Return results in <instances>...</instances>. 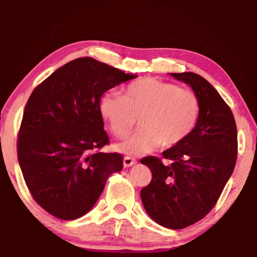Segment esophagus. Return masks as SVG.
<instances>
[{
	"label": "esophagus",
	"instance_id": "esophagus-1",
	"mask_svg": "<svg viewBox=\"0 0 257 257\" xmlns=\"http://www.w3.org/2000/svg\"><path fill=\"white\" fill-rule=\"evenodd\" d=\"M137 163V161L133 159V158H129V156H125V158L123 159V165L124 168H129V167H133V165H135Z\"/></svg>",
	"mask_w": 257,
	"mask_h": 257
}]
</instances>
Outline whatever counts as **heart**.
<instances>
[{"label": "heart", "instance_id": "1", "mask_svg": "<svg viewBox=\"0 0 257 257\" xmlns=\"http://www.w3.org/2000/svg\"><path fill=\"white\" fill-rule=\"evenodd\" d=\"M99 112L113 136L122 139L138 118L139 128L116 150L143 155L161 145L172 149L184 143L197 124L201 103L197 95L179 85L156 78H143L124 89L123 96L106 93L99 99Z\"/></svg>", "mask_w": 257, "mask_h": 257}]
</instances>
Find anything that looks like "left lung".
Wrapping results in <instances>:
<instances>
[{"label": "left lung", "instance_id": "8db88e82", "mask_svg": "<svg viewBox=\"0 0 257 257\" xmlns=\"http://www.w3.org/2000/svg\"><path fill=\"white\" fill-rule=\"evenodd\" d=\"M190 85L201 103L197 124L180 145L164 151V165L156 156L141 162L152 180L141 191L152 219L169 229H184L210 213L234 169L238 153L237 125L231 108L217 90L194 72L171 73Z\"/></svg>", "mask_w": 257, "mask_h": 257}]
</instances>
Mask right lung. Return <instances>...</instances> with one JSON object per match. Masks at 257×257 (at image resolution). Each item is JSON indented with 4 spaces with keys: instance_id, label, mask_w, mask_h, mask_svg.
Here are the masks:
<instances>
[{
    "instance_id": "obj_1",
    "label": "right lung",
    "mask_w": 257,
    "mask_h": 257,
    "mask_svg": "<svg viewBox=\"0 0 257 257\" xmlns=\"http://www.w3.org/2000/svg\"><path fill=\"white\" fill-rule=\"evenodd\" d=\"M93 58L59 68L33 90L18 133L17 153L29 193L61 220L86 214L123 156L103 153L110 144L99 112L106 90L136 78Z\"/></svg>"
}]
</instances>
